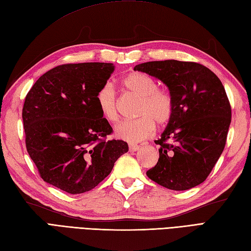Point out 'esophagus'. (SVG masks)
I'll return each mask as SVG.
<instances>
[{
  "mask_svg": "<svg viewBox=\"0 0 251 251\" xmlns=\"http://www.w3.org/2000/svg\"><path fill=\"white\" fill-rule=\"evenodd\" d=\"M139 149H140V146L134 145V143H130V145H129V150H130L131 152H135V151H137V150H139Z\"/></svg>",
  "mask_w": 251,
  "mask_h": 251,
  "instance_id": "1",
  "label": "esophagus"
}]
</instances>
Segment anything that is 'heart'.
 I'll use <instances>...</instances> for the list:
<instances>
[{"instance_id":"obj_1","label":"heart","mask_w":251,"mask_h":251,"mask_svg":"<svg viewBox=\"0 0 251 251\" xmlns=\"http://www.w3.org/2000/svg\"><path fill=\"white\" fill-rule=\"evenodd\" d=\"M127 92L140 98L136 115L137 120L126 121L115 127L116 137L129 142H139L148 139L155 124L166 126L175 114V100L169 90L157 87L152 76L142 72H132L121 81ZM96 102L101 116L109 123L119 121L117 98L113 86L105 83L96 94Z\"/></svg>"}]
</instances>
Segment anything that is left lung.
Instances as JSON below:
<instances>
[{
  "mask_svg": "<svg viewBox=\"0 0 251 251\" xmlns=\"http://www.w3.org/2000/svg\"><path fill=\"white\" fill-rule=\"evenodd\" d=\"M134 70L161 79L175 100L173 120L155 140L158 162L147 176L175 191L204 182L223 152L231 124V104L219 77L191 61H149Z\"/></svg>",
  "mask_w": 251,
  "mask_h": 251,
  "instance_id": "left-lung-1",
  "label": "left lung"
}]
</instances>
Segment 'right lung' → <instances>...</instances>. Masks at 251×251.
I'll use <instances>...</instances> for the list:
<instances>
[{"instance_id":"1","label":"right lung","mask_w":251,"mask_h":251,"mask_svg":"<svg viewBox=\"0 0 251 251\" xmlns=\"http://www.w3.org/2000/svg\"><path fill=\"white\" fill-rule=\"evenodd\" d=\"M113 71V63L61 65L44 73L25 96L26 151L41 178L67 193L94 189L128 151L127 142L106 139L113 130L96 102Z\"/></svg>"}]
</instances>
